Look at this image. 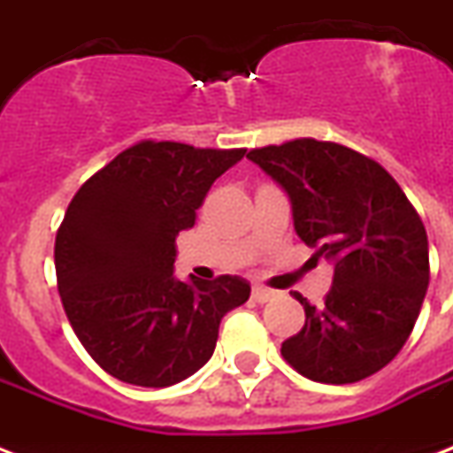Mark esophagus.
<instances>
[{
    "instance_id": "1",
    "label": "esophagus",
    "mask_w": 453,
    "mask_h": 453,
    "mask_svg": "<svg viewBox=\"0 0 453 453\" xmlns=\"http://www.w3.org/2000/svg\"><path fill=\"white\" fill-rule=\"evenodd\" d=\"M251 298H254L256 303H270L277 298V291L268 289V287H254V289H251Z\"/></svg>"
}]
</instances>
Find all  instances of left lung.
I'll return each instance as SVG.
<instances>
[{"mask_svg":"<svg viewBox=\"0 0 453 453\" xmlns=\"http://www.w3.org/2000/svg\"><path fill=\"white\" fill-rule=\"evenodd\" d=\"M289 195L294 227L334 263L322 305L282 343V357L317 383H357L407 343L430 282L428 234L407 195L379 162L345 145L296 138L249 150Z\"/></svg>","mask_w":453,"mask_h":453,"instance_id":"left-lung-1","label":"left lung"}]
</instances>
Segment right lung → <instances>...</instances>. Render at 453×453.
I'll list each match as a JSON object with an SVG mask.
<instances>
[{"label": "right lung", "mask_w": 453, "mask_h": 453, "mask_svg": "<svg viewBox=\"0 0 453 453\" xmlns=\"http://www.w3.org/2000/svg\"><path fill=\"white\" fill-rule=\"evenodd\" d=\"M244 152L141 141L73 197L53 249L58 294L80 343L110 376L180 383L213 355L223 315L249 301L242 277H173L178 233L195 226L213 180Z\"/></svg>", "instance_id": "right-lung-1"}]
</instances>
